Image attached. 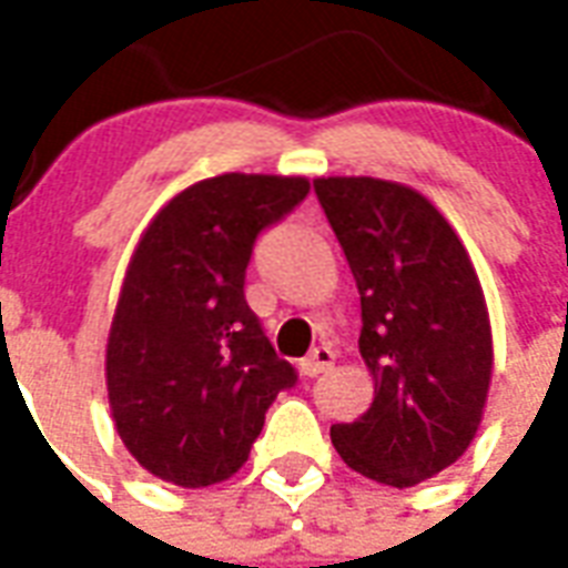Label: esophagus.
Here are the masks:
<instances>
[{
  "instance_id": "esophagus-1",
  "label": "esophagus",
  "mask_w": 568,
  "mask_h": 568,
  "mask_svg": "<svg viewBox=\"0 0 568 568\" xmlns=\"http://www.w3.org/2000/svg\"><path fill=\"white\" fill-rule=\"evenodd\" d=\"M333 363H336V354L329 351V347H315L306 359H301V374L303 377H318V374L329 372L333 368Z\"/></svg>"
}]
</instances>
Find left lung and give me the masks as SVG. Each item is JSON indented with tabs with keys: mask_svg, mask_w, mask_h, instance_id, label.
<instances>
[{
	"mask_svg": "<svg viewBox=\"0 0 568 568\" xmlns=\"http://www.w3.org/2000/svg\"><path fill=\"white\" fill-rule=\"evenodd\" d=\"M315 194L359 288V354L374 379L372 406L329 436L354 471L406 489L477 436L493 383L484 288L454 226L409 185L318 176Z\"/></svg>",
	"mask_w": 568,
	"mask_h": 568,
	"instance_id": "obj_1",
	"label": "left lung"
}]
</instances>
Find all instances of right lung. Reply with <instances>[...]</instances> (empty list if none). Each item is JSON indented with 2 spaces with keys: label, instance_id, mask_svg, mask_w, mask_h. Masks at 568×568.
I'll return each mask as SVG.
<instances>
[{
  "label": "right lung",
  "instance_id": "obj_1",
  "mask_svg": "<svg viewBox=\"0 0 568 568\" xmlns=\"http://www.w3.org/2000/svg\"><path fill=\"white\" fill-rule=\"evenodd\" d=\"M310 194L306 176L221 173L171 196L129 258L105 345L114 427L138 466L200 489L250 457L294 386L244 301L253 241Z\"/></svg>",
  "mask_w": 568,
  "mask_h": 568
}]
</instances>
